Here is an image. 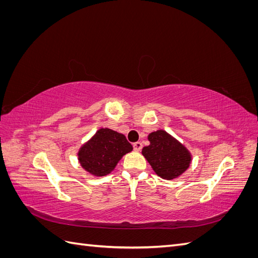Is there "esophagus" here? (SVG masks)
I'll return each mask as SVG.
<instances>
[{
    "label": "esophagus",
    "instance_id": "obj_1",
    "mask_svg": "<svg viewBox=\"0 0 258 258\" xmlns=\"http://www.w3.org/2000/svg\"><path fill=\"white\" fill-rule=\"evenodd\" d=\"M142 147H143V145H142L141 142H136V143L134 144V148H135L136 152H140V151H141Z\"/></svg>",
    "mask_w": 258,
    "mask_h": 258
}]
</instances>
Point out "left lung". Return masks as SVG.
<instances>
[{
    "instance_id": "obj_1",
    "label": "left lung",
    "mask_w": 258,
    "mask_h": 258,
    "mask_svg": "<svg viewBox=\"0 0 258 258\" xmlns=\"http://www.w3.org/2000/svg\"><path fill=\"white\" fill-rule=\"evenodd\" d=\"M147 139L150 145L143 147L142 155L158 176L175 179L189 168L192 160L191 153L167 131L162 129L153 131Z\"/></svg>"
}]
</instances>
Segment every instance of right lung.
<instances>
[{"label": "right lung", "instance_id": "right-lung-1", "mask_svg": "<svg viewBox=\"0 0 258 258\" xmlns=\"http://www.w3.org/2000/svg\"><path fill=\"white\" fill-rule=\"evenodd\" d=\"M134 147L126 137L108 128H100L77 153L82 168L93 176H105Z\"/></svg>", "mask_w": 258, "mask_h": 258}]
</instances>
